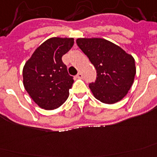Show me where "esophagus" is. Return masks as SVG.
<instances>
[{
	"instance_id": "obj_1",
	"label": "esophagus",
	"mask_w": 157,
	"mask_h": 157,
	"mask_svg": "<svg viewBox=\"0 0 157 157\" xmlns=\"http://www.w3.org/2000/svg\"><path fill=\"white\" fill-rule=\"evenodd\" d=\"M82 76H83V75H82V74L81 72H79L77 75H76V77H77L78 78H82Z\"/></svg>"
}]
</instances>
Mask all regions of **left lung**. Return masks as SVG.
Listing matches in <instances>:
<instances>
[{
  "mask_svg": "<svg viewBox=\"0 0 157 157\" xmlns=\"http://www.w3.org/2000/svg\"><path fill=\"white\" fill-rule=\"evenodd\" d=\"M76 42L97 70V79L89 83L93 96L105 104L122 100L135 77L133 57L103 38H78Z\"/></svg>",
  "mask_w": 157,
  "mask_h": 157,
  "instance_id": "obj_1",
  "label": "left lung"
}]
</instances>
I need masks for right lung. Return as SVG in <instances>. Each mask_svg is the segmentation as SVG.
Masks as SVG:
<instances>
[{"label":"right lung","instance_id":"right-lung-1","mask_svg":"<svg viewBox=\"0 0 157 157\" xmlns=\"http://www.w3.org/2000/svg\"><path fill=\"white\" fill-rule=\"evenodd\" d=\"M73 45L74 38L52 37L37 47L24 65V88L42 109L54 110L67 100L74 79L62 56Z\"/></svg>","mask_w":157,"mask_h":157}]
</instances>
